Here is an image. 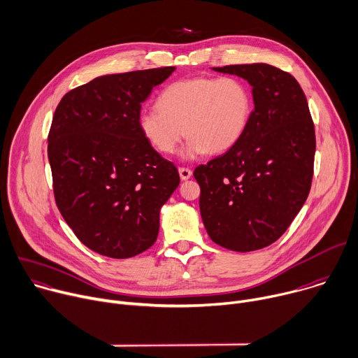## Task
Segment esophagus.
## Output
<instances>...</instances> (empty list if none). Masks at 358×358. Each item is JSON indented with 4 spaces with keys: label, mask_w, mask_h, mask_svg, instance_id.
Listing matches in <instances>:
<instances>
[{
    "label": "esophagus",
    "mask_w": 358,
    "mask_h": 358,
    "mask_svg": "<svg viewBox=\"0 0 358 358\" xmlns=\"http://www.w3.org/2000/svg\"><path fill=\"white\" fill-rule=\"evenodd\" d=\"M179 175L182 180H187L192 178V171L189 168H179Z\"/></svg>",
    "instance_id": "1"
}]
</instances>
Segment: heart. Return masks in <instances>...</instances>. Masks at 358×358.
Here are the masks:
<instances>
[{
	"mask_svg": "<svg viewBox=\"0 0 358 358\" xmlns=\"http://www.w3.org/2000/svg\"><path fill=\"white\" fill-rule=\"evenodd\" d=\"M252 114L250 87L236 78H192L169 85L158 108L142 110L138 128L161 154L176 151L185 132L183 157L223 154L241 139Z\"/></svg>",
	"mask_w": 358,
	"mask_h": 358,
	"instance_id": "b5f03b06",
	"label": "heart"
}]
</instances>
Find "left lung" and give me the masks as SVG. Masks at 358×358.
I'll use <instances>...</instances> for the list:
<instances>
[{
    "label": "left lung",
    "mask_w": 358,
    "mask_h": 358,
    "mask_svg": "<svg viewBox=\"0 0 358 358\" xmlns=\"http://www.w3.org/2000/svg\"><path fill=\"white\" fill-rule=\"evenodd\" d=\"M213 69L245 79L254 110L237 144L193 172L201 220L216 244L255 251L287 231L308 199L315 125L306 96L288 71L266 63Z\"/></svg>",
    "instance_id": "1"
}]
</instances>
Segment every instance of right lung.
<instances>
[{
	"mask_svg": "<svg viewBox=\"0 0 358 358\" xmlns=\"http://www.w3.org/2000/svg\"><path fill=\"white\" fill-rule=\"evenodd\" d=\"M173 66L107 75L70 90L48 135L56 206L97 254L124 259L158 237L159 210L179 186L176 166L138 128L141 103Z\"/></svg>",
	"mask_w": 358,
	"mask_h": 358,
	"instance_id": "1",
	"label": "right lung"
}]
</instances>
